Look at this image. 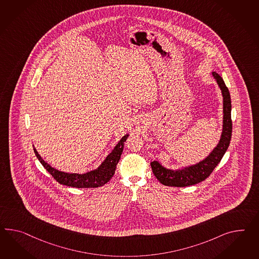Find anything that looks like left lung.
<instances>
[{"label": "left lung", "mask_w": 259, "mask_h": 259, "mask_svg": "<svg viewBox=\"0 0 259 259\" xmlns=\"http://www.w3.org/2000/svg\"><path fill=\"white\" fill-rule=\"evenodd\" d=\"M213 78L217 81L223 95V131L218 145L206 159L193 165L186 166L177 170L168 169L158 160L151 161L153 174L161 184L171 187H187L194 185L205 180L212 172L214 168L219 164L226 152L232 136V120H231V98L225 81L219 74L212 72Z\"/></svg>", "instance_id": "1"}]
</instances>
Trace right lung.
Here are the masks:
<instances>
[{"mask_svg":"<svg viewBox=\"0 0 259 259\" xmlns=\"http://www.w3.org/2000/svg\"><path fill=\"white\" fill-rule=\"evenodd\" d=\"M128 137V134L123 136L117 145L114 146L113 151L110 153L104 159L101 164L97 169L84 172V174H77V172H66L59 171L53 166L47 163L44 159L41 158L35 148L33 151L35 153L36 158L38 159L41 164L44 166L48 172H50L57 182L63 185L74 187V188H98L100 186L105 185L110 179L113 178L116 165L119 161L121 154L123 152L124 143Z\"/></svg>","mask_w":259,"mask_h":259,"instance_id":"add662e5","label":"right lung"}]
</instances>
